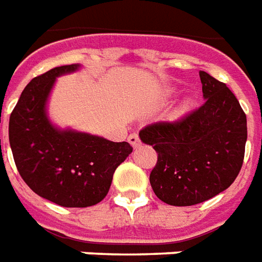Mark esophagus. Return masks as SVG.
<instances>
[{
    "instance_id": "obj_1",
    "label": "esophagus",
    "mask_w": 262,
    "mask_h": 262,
    "mask_svg": "<svg viewBox=\"0 0 262 262\" xmlns=\"http://www.w3.org/2000/svg\"><path fill=\"white\" fill-rule=\"evenodd\" d=\"M127 141L130 143V146L133 147V148H136V147H139L141 144L140 139H139V135L137 133H132L130 136L127 137Z\"/></svg>"
}]
</instances>
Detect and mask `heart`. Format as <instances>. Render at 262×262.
Returning <instances> with one entry per match:
<instances>
[{
    "label": "heart",
    "mask_w": 262,
    "mask_h": 262,
    "mask_svg": "<svg viewBox=\"0 0 262 262\" xmlns=\"http://www.w3.org/2000/svg\"><path fill=\"white\" fill-rule=\"evenodd\" d=\"M191 106H193V97H186L185 100H183V102L178 106V110L175 111L173 116H175V118L183 116L185 114H187V112L190 111Z\"/></svg>",
    "instance_id": "obj_1"
}]
</instances>
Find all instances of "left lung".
<instances>
[{"label":"left lung","mask_w":262,"mask_h":262,"mask_svg":"<svg viewBox=\"0 0 262 262\" xmlns=\"http://www.w3.org/2000/svg\"><path fill=\"white\" fill-rule=\"evenodd\" d=\"M205 102L175 122L141 129V141L158 154L150 173L156 195L186 207L226 190L239 175L247 140V119L226 84L200 71Z\"/></svg>","instance_id":"1"}]
</instances>
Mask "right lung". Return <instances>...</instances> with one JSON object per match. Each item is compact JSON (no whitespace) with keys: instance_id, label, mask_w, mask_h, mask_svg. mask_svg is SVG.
<instances>
[{"instance_id":"add662e5","label":"right lung","mask_w":262,"mask_h":262,"mask_svg":"<svg viewBox=\"0 0 262 262\" xmlns=\"http://www.w3.org/2000/svg\"><path fill=\"white\" fill-rule=\"evenodd\" d=\"M77 68L63 65L34 77L9 118V144L25 183L42 199L69 208L104 200L114 172L133 151L127 141L59 130L50 122L46 104L55 79Z\"/></svg>"}]
</instances>
